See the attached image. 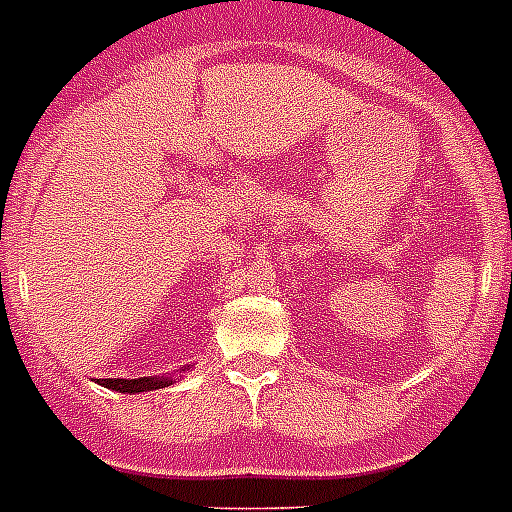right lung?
<instances>
[{
    "label": "right lung",
    "mask_w": 512,
    "mask_h": 512,
    "mask_svg": "<svg viewBox=\"0 0 512 512\" xmlns=\"http://www.w3.org/2000/svg\"><path fill=\"white\" fill-rule=\"evenodd\" d=\"M100 386L113 388V391H129V394H140V391H153V388L171 386V378H102Z\"/></svg>",
    "instance_id": "add662e5"
}]
</instances>
